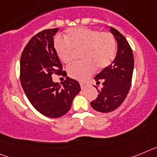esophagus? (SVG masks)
I'll list each match as a JSON object with an SVG mask.
<instances>
[{"label": "esophagus", "mask_w": 157, "mask_h": 157, "mask_svg": "<svg viewBox=\"0 0 157 157\" xmlns=\"http://www.w3.org/2000/svg\"><path fill=\"white\" fill-rule=\"evenodd\" d=\"M79 84H80V86H81V88L82 89V90H83V89H84V88H85L86 86V84H85V83H84V82H80Z\"/></svg>", "instance_id": "34e87169"}]
</instances>
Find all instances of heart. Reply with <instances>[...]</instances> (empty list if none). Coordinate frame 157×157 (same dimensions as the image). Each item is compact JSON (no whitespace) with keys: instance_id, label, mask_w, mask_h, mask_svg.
Listing matches in <instances>:
<instances>
[{"instance_id":"heart-1","label":"heart","mask_w":157,"mask_h":157,"mask_svg":"<svg viewBox=\"0 0 157 157\" xmlns=\"http://www.w3.org/2000/svg\"><path fill=\"white\" fill-rule=\"evenodd\" d=\"M65 39L56 37L54 48L59 60L68 65L73 60V50H82V62L67 69L68 75L78 81H85L96 69H105L114 60L116 43L109 32H100L87 27H74L66 30Z\"/></svg>"}]
</instances>
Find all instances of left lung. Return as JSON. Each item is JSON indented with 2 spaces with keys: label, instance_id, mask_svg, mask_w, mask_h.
<instances>
[{
  "label": "left lung",
  "instance_id": "left-lung-1",
  "mask_svg": "<svg viewBox=\"0 0 157 157\" xmlns=\"http://www.w3.org/2000/svg\"><path fill=\"white\" fill-rule=\"evenodd\" d=\"M110 31L117 41V53L113 62L94 78L97 84L102 82L103 88L99 90L96 86L99 94L90 102L93 109L100 112H112L122 105L130 90L134 71V56L128 41L116 29L111 27Z\"/></svg>",
  "mask_w": 157,
  "mask_h": 157
}]
</instances>
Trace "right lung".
I'll return each mask as SVG.
<instances>
[{"mask_svg": "<svg viewBox=\"0 0 157 157\" xmlns=\"http://www.w3.org/2000/svg\"><path fill=\"white\" fill-rule=\"evenodd\" d=\"M59 28L37 33L25 46L20 58V82L34 109L49 118L64 116L80 91L79 83L67 77L60 86L52 75H67L54 48L53 36Z\"/></svg>", "mask_w": 157, "mask_h": 157, "instance_id": "1", "label": "right lung"}]
</instances>
